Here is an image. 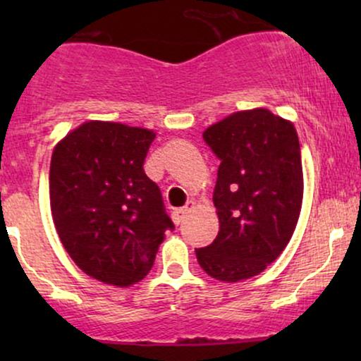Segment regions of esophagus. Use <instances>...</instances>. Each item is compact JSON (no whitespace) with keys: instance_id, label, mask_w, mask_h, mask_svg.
Segmentation results:
<instances>
[{"instance_id":"obj_1","label":"esophagus","mask_w":361,"mask_h":361,"mask_svg":"<svg viewBox=\"0 0 361 361\" xmlns=\"http://www.w3.org/2000/svg\"><path fill=\"white\" fill-rule=\"evenodd\" d=\"M193 207H195V202H192V200L186 202L185 207H181V209H176L175 212H173V221H175L176 224L183 222L186 219V215H188L193 210Z\"/></svg>"}]
</instances>
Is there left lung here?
Returning <instances> with one entry per match:
<instances>
[{
    "instance_id": "obj_1",
    "label": "left lung",
    "mask_w": 361,
    "mask_h": 361,
    "mask_svg": "<svg viewBox=\"0 0 361 361\" xmlns=\"http://www.w3.org/2000/svg\"><path fill=\"white\" fill-rule=\"evenodd\" d=\"M219 157L214 205L219 234L198 247L212 279L258 275L285 250L299 221L304 178L295 127L267 109L229 115L204 132Z\"/></svg>"
}]
</instances>
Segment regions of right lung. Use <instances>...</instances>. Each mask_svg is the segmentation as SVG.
Returning a JSON list of instances; mask_svg holds the SVG:
<instances>
[{"mask_svg": "<svg viewBox=\"0 0 361 361\" xmlns=\"http://www.w3.org/2000/svg\"><path fill=\"white\" fill-rule=\"evenodd\" d=\"M156 134L85 122L52 152L51 209L57 234L86 275L118 287L142 280L164 233L175 229L161 190L144 173Z\"/></svg>", "mask_w": 361, "mask_h": 361, "instance_id": "obj_1", "label": "right lung"}]
</instances>
